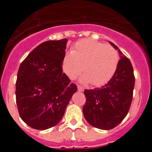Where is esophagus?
Segmentation results:
<instances>
[{
	"mask_svg": "<svg viewBox=\"0 0 152 152\" xmlns=\"http://www.w3.org/2000/svg\"><path fill=\"white\" fill-rule=\"evenodd\" d=\"M77 91H84V88H83L80 85H77Z\"/></svg>",
	"mask_w": 152,
	"mask_h": 152,
	"instance_id": "obj_1",
	"label": "esophagus"
}]
</instances>
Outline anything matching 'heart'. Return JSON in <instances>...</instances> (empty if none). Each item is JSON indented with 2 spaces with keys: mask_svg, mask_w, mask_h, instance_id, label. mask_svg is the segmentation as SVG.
<instances>
[{
  "mask_svg": "<svg viewBox=\"0 0 152 152\" xmlns=\"http://www.w3.org/2000/svg\"><path fill=\"white\" fill-rule=\"evenodd\" d=\"M119 54L113 46L91 39L77 42L72 53H66L62 60V69L74 80L82 72V80L94 86L106 84L116 72Z\"/></svg>",
  "mask_w": 152,
  "mask_h": 152,
  "instance_id": "1",
  "label": "heart"
}]
</instances>
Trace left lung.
Masks as SVG:
<instances>
[{"mask_svg":"<svg viewBox=\"0 0 152 152\" xmlns=\"http://www.w3.org/2000/svg\"><path fill=\"white\" fill-rule=\"evenodd\" d=\"M118 49L120 59L116 72L107 84L101 88L84 90L86 103L83 107L84 118L89 124L100 129H111L123 120L129 110L135 75L132 63L128 58Z\"/></svg>","mask_w":152,"mask_h":152,"instance_id":"obj_1","label":"left lung"}]
</instances>
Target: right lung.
Returning a JSON list of instances; mask_svg holds the SVG:
<instances>
[{"label": "right lung", "instance_id": "right-lung-1", "mask_svg": "<svg viewBox=\"0 0 152 152\" xmlns=\"http://www.w3.org/2000/svg\"><path fill=\"white\" fill-rule=\"evenodd\" d=\"M67 39L44 42L22 61L16 82V101L21 119L31 128L56 126L77 86L63 73Z\"/></svg>", "mask_w": 152, "mask_h": 152}]
</instances>
